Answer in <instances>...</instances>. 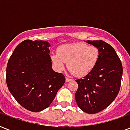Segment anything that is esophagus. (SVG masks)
<instances>
[{"mask_svg":"<svg viewBox=\"0 0 130 130\" xmlns=\"http://www.w3.org/2000/svg\"><path fill=\"white\" fill-rule=\"evenodd\" d=\"M72 80V79H70V78H68V77H66V78H65V81H66V82H71Z\"/></svg>","mask_w":130,"mask_h":130,"instance_id":"1","label":"esophagus"}]
</instances>
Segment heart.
<instances>
[{"label":"heart","instance_id":"b5f03b06","mask_svg":"<svg viewBox=\"0 0 130 130\" xmlns=\"http://www.w3.org/2000/svg\"><path fill=\"white\" fill-rule=\"evenodd\" d=\"M100 51L96 46L84 43H72L60 46L57 54L52 56V60L61 70L67 62L68 70L76 76L87 75L95 67Z\"/></svg>","mask_w":130,"mask_h":130}]
</instances>
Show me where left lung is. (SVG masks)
Instances as JSON below:
<instances>
[{
    "mask_svg": "<svg viewBox=\"0 0 130 130\" xmlns=\"http://www.w3.org/2000/svg\"><path fill=\"white\" fill-rule=\"evenodd\" d=\"M86 42L99 49V60L93 70L82 79H76V104L83 111L97 113L113 102L119 93L123 66L114 48L102 40Z\"/></svg>",
    "mask_w": 130,
    "mask_h": 130,
    "instance_id": "1",
    "label": "left lung"
}]
</instances>
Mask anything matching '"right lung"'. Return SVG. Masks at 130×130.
Here are the masks:
<instances>
[{"label": "right lung", "instance_id": "add662e5", "mask_svg": "<svg viewBox=\"0 0 130 130\" xmlns=\"http://www.w3.org/2000/svg\"><path fill=\"white\" fill-rule=\"evenodd\" d=\"M49 46L46 41L24 40L7 62L8 89L18 103L30 111L48 107L65 82V76L52 69Z\"/></svg>", "mask_w": 130, "mask_h": 130}]
</instances>
